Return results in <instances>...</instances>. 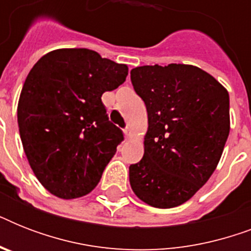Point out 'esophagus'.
<instances>
[{
  "mask_svg": "<svg viewBox=\"0 0 251 251\" xmlns=\"http://www.w3.org/2000/svg\"><path fill=\"white\" fill-rule=\"evenodd\" d=\"M125 135H126V138H127V139H131V138L134 137L133 131H131L129 127H127V129H125Z\"/></svg>",
  "mask_w": 251,
  "mask_h": 251,
  "instance_id": "1",
  "label": "esophagus"
}]
</instances>
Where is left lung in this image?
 I'll list each match as a JSON object with an SVG mask.
<instances>
[{
  "label": "left lung",
  "mask_w": 251,
  "mask_h": 251,
  "mask_svg": "<svg viewBox=\"0 0 251 251\" xmlns=\"http://www.w3.org/2000/svg\"><path fill=\"white\" fill-rule=\"evenodd\" d=\"M130 75L149 114L145 155L130 165V185L150 206L177 207L218 167L229 135V95L193 65H146Z\"/></svg>",
  "instance_id": "obj_1"
}]
</instances>
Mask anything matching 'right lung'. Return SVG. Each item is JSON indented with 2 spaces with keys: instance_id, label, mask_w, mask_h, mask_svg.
<instances>
[{
  "instance_id": "1",
  "label": "right lung",
  "mask_w": 251,
  "mask_h": 251,
  "mask_svg": "<svg viewBox=\"0 0 251 251\" xmlns=\"http://www.w3.org/2000/svg\"><path fill=\"white\" fill-rule=\"evenodd\" d=\"M129 68L86 48L56 49L33 65L18 101L22 145L36 178L61 199L88 194L124 139L108 121L105 91Z\"/></svg>"
}]
</instances>
